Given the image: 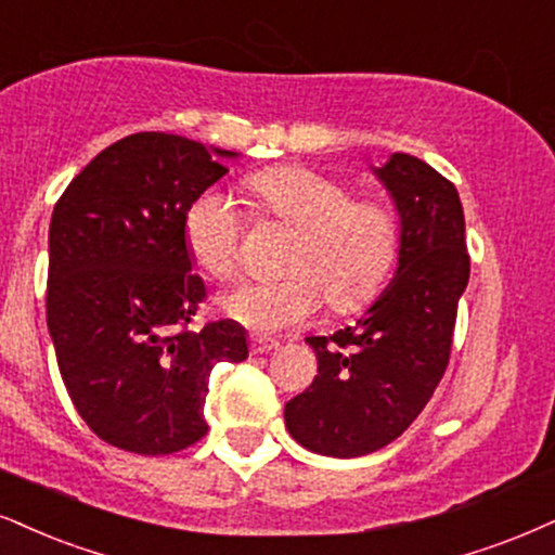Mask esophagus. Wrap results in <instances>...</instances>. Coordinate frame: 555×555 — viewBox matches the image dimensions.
Returning a JSON list of instances; mask_svg holds the SVG:
<instances>
[{"instance_id": "obj_1", "label": "esophagus", "mask_w": 555, "mask_h": 555, "mask_svg": "<svg viewBox=\"0 0 555 555\" xmlns=\"http://www.w3.org/2000/svg\"><path fill=\"white\" fill-rule=\"evenodd\" d=\"M249 345H251V354H264V352L278 350V341H275V339L259 337V334H251Z\"/></svg>"}]
</instances>
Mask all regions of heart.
<instances>
[{
    "mask_svg": "<svg viewBox=\"0 0 555 555\" xmlns=\"http://www.w3.org/2000/svg\"><path fill=\"white\" fill-rule=\"evenodd\" d=\"M246 190L259 210L293 225L285 278L251 280L218 300L236 324L255 332H283L304 324L330 300L352 311L378 291L399 246V223L388 205L350 197L347 184L309 167H272L251 175ZM244 216L221 190L195 197L184 216L190 257L223 280L236 272Z\"/></svg>",
    "mask_w": 555,
    "mask_h": 555,
    "instance_id": "obj_1",
    "label": "heart"
}]
</instances>
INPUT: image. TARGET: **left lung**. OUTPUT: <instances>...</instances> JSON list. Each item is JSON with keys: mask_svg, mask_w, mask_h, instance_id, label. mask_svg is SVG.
<instances>
[{"mask_svg": "<svg viewBox=\"0 0 555 555\" xmlns=\"http://www.w3.org/2000/svg\"><path fill=\"white\" fill-rule=\"evenodd\" d=\"M373 175L399 216L396 272L352 326L306 337L319 375L285 403L293 440L330 457L386 448L427 406L470 272L455 184L409 154H391Z\"/></svg>", "mask_w": 555, "mask_h": 555, "instance_id": "obj_1", "label": "left lung"}]
</instances>
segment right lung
<instances>
[{"mask_svg": "<svg viewBox=\"0 0 555 555\" xmlns=\"http://www.w3.org/2000/svg\"><path fill=\"white\" fill-rule=\"evenodd\" d=\"M236 152L175 133H133L64 190L48 231L46 317L61 378L100 440L169 455L208 433L216 362L249 354L244 326L190 332L205 298L184 216Z\"/></svg>", "mask_w": 555, "mask_h": 555, "instance_id": "right-lung-1", "label": "right lung"}]
</instances>
